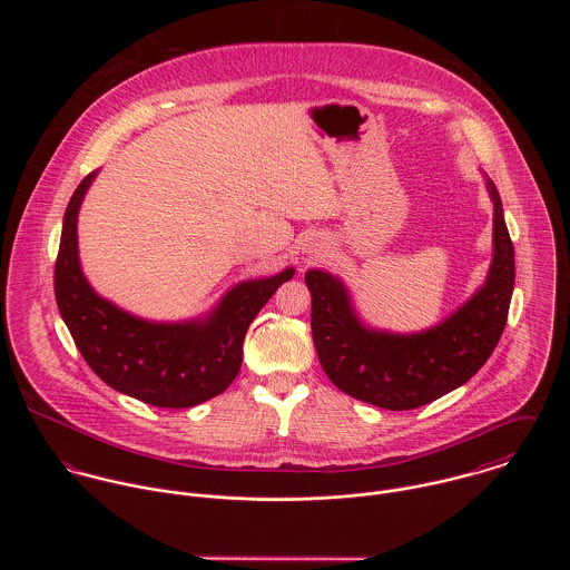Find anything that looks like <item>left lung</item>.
<instances>
[{
	"mask_svg": "<svg viewBox=\"0 0 570 570\" xmlns=\"http://www.w3.org/2000/svg\"><path fill=\"white\" fill-rule=\"evenodd\" d=\"M493 202V258L476 294L443 323L419 333H391L364 325L344 283L309 269L312 333L326 377L346 395L386 410L425 406L463 386L493 353L509 314L515 283L513 244L500 195Z\"/></svg>",
	"mask_w": 570,
	"mask_h": 570,
	"instance_id": "obj_1",
	"label": "left lung"
}]
</instances>
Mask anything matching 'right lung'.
Segmentation results:
<instances>
[{"label":"right lung","instance_id":"add662e5","mask_svg":"<svg viewBox=\"0 0 570 570\" xmlns=\"http://www.w3.org/2000/svg\"><path fill=\"white\" fill-rule=\"evenodd\" d=\"M91 170L75 190L55 265V296L89 368L114 391L158 407H190L217 397L239 375L247 326L294 276L287 267L274 276L235 285L210 316L186 323L136 318L100 298L79 261L77 222Z\"/></svg>","mask_w":570,"mask_h":570}]
</instances>
